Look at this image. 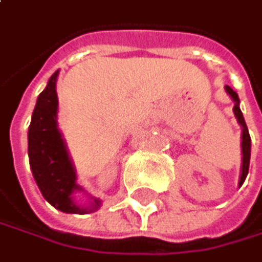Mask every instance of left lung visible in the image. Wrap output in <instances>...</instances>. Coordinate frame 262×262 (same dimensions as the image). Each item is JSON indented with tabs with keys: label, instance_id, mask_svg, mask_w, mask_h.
<instances>
[{
	"label": "left lung",
	"instance_id": "obj_1",
	"mask_svg": "<svg viewBox=\"0 0 262 262\" xmlns=\"http://www.w3.org/2000/svg\"><path fill=\"white\" fill-rule=\"evenodd\" d=\"M226 92L235 101L233 112H235V116H236L238 122L243 127V143H241V146H243V167H241V178H239V186H243V183H244V180H246V177L249 173V164H250V135H249L244 116L241 113V108H239V98H238L236 92H233V89H230L229 85H226Z\"/></svg>",
	"mask_w": 262,
	"mask_h": 262
}]
</instances>
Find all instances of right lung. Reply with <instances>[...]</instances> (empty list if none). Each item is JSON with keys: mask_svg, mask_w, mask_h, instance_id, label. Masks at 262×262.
I'll list each match as a JSON object with an SVG mask.
<instances>
[{"mask_svg": "<svg viewBox=\"0 0 262 262\" xmlns=\"http://www.w3.org/2000/svg\"><path fill=\"white\" fill-rule=\"evenodd\" d=\"M56 76L58 72L50 76L32 113L29 125V161L42 196L61 212L82 215L95 212L101 201L93 200L89 206H78L72 198V193L81 189L76 184L73 166L56 127Z\"/></svg>", "mask_w": 262, "mask_h": 262, "instance_id": "1", "label": "right lung"}]
</instances>
